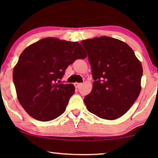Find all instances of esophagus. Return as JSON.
Here are the masks:
<instances>
[{
  "label": "esophagus",
  "mask_w": 158,
  "mask_h": 158,
  "mask_svg": "<svg viewBox=\"0 0 158 158\" xmlns=\"http://www.w3.org/2000/svg\"><path fill=\"white\" fill-rule=\"evenodd\" d=\"M81 83H78V82H75L74 83V85H75V87L77 88H79V87L81 86Z\"/></svg>",
  "instance_id": "obj_1"
}]
</instances>
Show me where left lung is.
I'll return each instance as SVG.
<instances>
[{
	"label": "left lung",
	"instance_id": "1",
	"mask_svg": "<svg viewBox=\"0 0 158 158\" xmlns=\"http://www.w3.org/2000/svg\"><path fill=\"white\" fill-rule=\"evenodd\" d=\"M88 52L94 81L84 102L102 119H118L130 109L141 90L143 67L124 41L101 36L81 41Z\"/></svg>",
	"mask_w": 158,
	"mask_h": 158
}]
</instances>
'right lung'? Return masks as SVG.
I'll return each instance as SVG.
<instances>
[{"mask_svg": "<svg viewBox=\"0 0 158 158\" xmlns=\"http://www.w3.org/2000/svg\"><path fill=\"white\" fill-rule=\"evenodd\" d=\"M86 56L79 42L52 37L25 48L12 74L17 98L25 111L42 122L64 113L75 87L60 84V79L69 65Z\"/></svg>", "mask_w": 158, "mask_h": 158, "instance_id": "1", "label": "right lung"}]
</instances>
